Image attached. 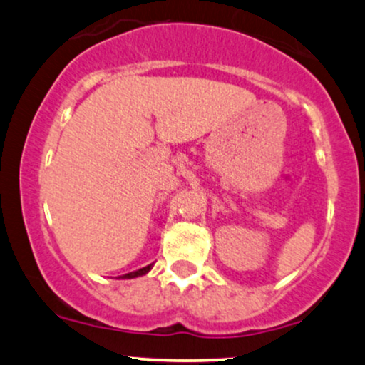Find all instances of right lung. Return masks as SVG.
Returning <instances> with one entry per match:
<instances>
[{"label": "right lung", "instance_id": "1", "mask_svg": "<svg viewBox=\"0 0 365 365\" xmlns=\"http://www.w3.org/2000/svg\"><path fill=\"white\" fill-rule=\"evenodd\" d=\"M153 266H154V264H149V266H145V267H140V269H137V271H132V273L121 274V276H118V278H121V279H132V278H139V276H144V274H148L149 271L153 269Z\"/></svg>", "mask_w": 365, "mask_h": 365}]
</instances>
